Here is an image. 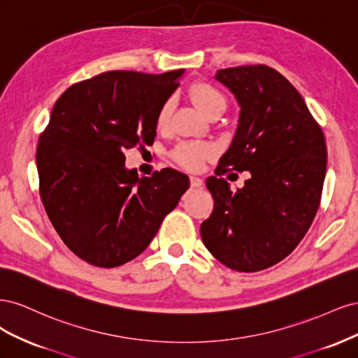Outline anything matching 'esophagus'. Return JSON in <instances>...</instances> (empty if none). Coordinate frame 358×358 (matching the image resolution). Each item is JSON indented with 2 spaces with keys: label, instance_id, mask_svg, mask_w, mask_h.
<instances>
[{
  "label": "esophagus",
  "instance_id": "34e87169",
  "mask_svg": "<svg viewBox=\"0 0 358 358\" xmlns=\"http://www.w3.org/2000/svg\"><path fill=\"white\" fill-rule=\"evenodd\" d=\"M189 182H191V187L192 188H200L203 185V179L197 178V176H191Z\"/></svg>",
  "mask_w": 358,
  "mask_h": 358
}]
</instances>
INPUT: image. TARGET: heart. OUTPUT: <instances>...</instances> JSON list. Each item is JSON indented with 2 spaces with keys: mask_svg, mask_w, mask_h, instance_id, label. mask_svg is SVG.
<instances>
[{
  "mask_svg": "<svg viewBox=\"0 0 358 358\" xmlns=\"http://www.w3.org/2000/svg\"><path fill=\"white\" fill-rule=\"evenodd\" d=\"M188 94L191 100L196 103L201 113L210 116L213 113H222L227 109V99L225 95L209 82H196L189 86ZM171 115V101H166L161 106V109L157 116L158 127L167 125ZM213 154V148L204 143H194V142H183L179 143L175 149L176 161L183 167L189 170H196L201 166L204 158H208Z\"/></svg>",
  "mask_w": 358,
  "mask_h": 358,
  "instance_id": "b5f03b06",
  "label": "heart"
}]
</instances>
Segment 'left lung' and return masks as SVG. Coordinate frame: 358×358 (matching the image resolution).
<instances>
[{
	"label": "left lung",
	"instance_id": "8db88e82",
	"mask_svg": "<svg viewBox=\"0 0 358 358\" xmlns=\"http://www.w3.org/2000/svg\"><path fill=\"white\" fill-rule=\"evenodd\" d=\"M215 79L241 106L239 124L216 176L206 179L215 206L200 227L209 252L237 272H258L289 255L320 208L327 169L321 127L299 91L263 64L218 70ZM249 171L243 189L217 176Z\"/></svg>",
	"mask_w": 358,
	"mask_h": 358
}]
</instances>
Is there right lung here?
<instances>
[{
  "instance_id": "right-lung-1",
  "label": "right lung",
  "mask_w": 358,
  "mask_h": 358,
  "mask_svg": "<svg viewBox=\"0 0 358 358\" xmlns=\"http://www.w3.org/2000/svg\"><path fill=\"white\" fill-rule=\"evenodd\" d=\"M185 70L107 71L71 85L37 146L40 197L71 252L96 267L142 254L189 179L173 169L138 176L125 149L152 145L157 116Z\"/></svg>"
}]
</instances>
